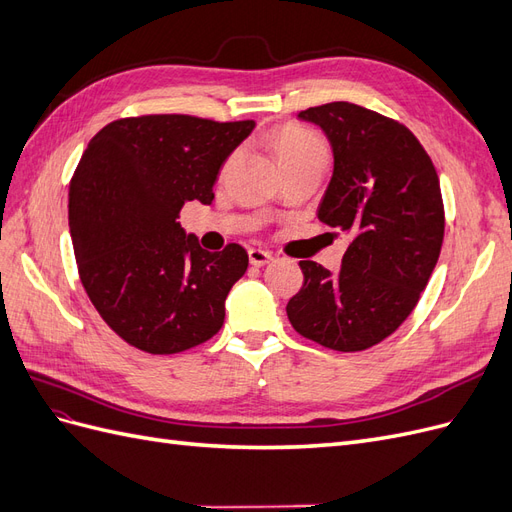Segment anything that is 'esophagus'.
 <instances>
[{"label":"esophagus","mask_w":512,"mask_h":512,"mask_svg":"<svg viewBox=\"0 0 512 512\" xmlns=\"http://www.w3.org/2000/svg\"><path fill=\"white\" fill-rule=\"evenodd\" d=\"M247 256H250V262L254 267H265L267 262H271V252L262 250V247H250V252H247Z\"/></svg>","instance_id":"1"}]
</instances>
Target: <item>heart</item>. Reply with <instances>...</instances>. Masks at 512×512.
Segmentation results:
<instances>
[{"label":"heart","mask_w":512,"mask_h":512,"mask_svg":"<svg viewBox=\"0 0 512 512\" xmlns=\"http://www.w3.org/2000/svg\"><path fill=\"white\" fill-rule=\"evenodd\" d=\"M273 153L280 164H290L309 158H327V147L312 130L286 126L273 138Z\"/></svg>","instance_id":"b5f03b06"}]
</instances>
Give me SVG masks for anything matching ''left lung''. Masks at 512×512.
<instances>
[{
	"label": "left lung",
	"mask_w": 512,
	"mask_h": 512,
	"mask_svg": "<svg viewBox=\"0 0 512 512\" xmlns=\"http://www.w3.org/2000/svg\"><path fill=\"white\" fill-rule=\"evenodd\" d=\"M299 119L318 126L333 149L318 220L350 243L337 273L299 262L303 288L286 314L312 342L359 352L410 316L436 267L444 239L438 173L406 126L359 104H322Z\"/></svg>",
	"instance_id": "obj_1"
}]
</instances>
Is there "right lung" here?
I'll return each instance as SVG.
<instances>
[{"instance_id": "1", "label": "right lung", "mask_w": 512, "mask_h": 512, "mask_svg": "<svg viewBox=\"0 0 512 512\" xmlns=\"http://www.w3.org/2000/svg\"><path fill=\"white\" fill-rule=\"evenodd\" d=\"M254 121L145 115L108 123L74 170L68 224L87 297L123 342L175 354L222 329L226 297L247 269L239 243L207 252L177 222L213 203L220 168Z\"/></svg>"}]
</instances>
